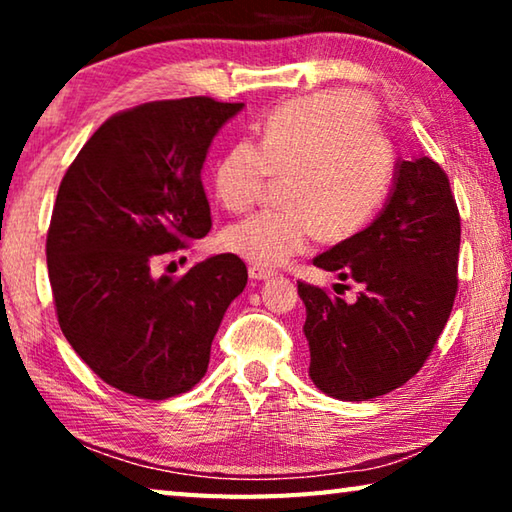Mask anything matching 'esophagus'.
Wrapping results in <instances>:
<instances>
[{
    "label": "esophagus",
    "instance_id": "34e87169",
    "mask_svg": "<svg viewBox=\"0 0 512 512\" xmlns=\"http://www.w3.org/2000/svg\"><path fill=\"white\" fill-rule=\"evenodd\" d=\"M248 275L253 277V280H271V277L275 275V271H271V268H264V266H250L248 268Z\"/></svg>",
    "mask_w": 512,
    "mask_h": 512
}]
</instances>
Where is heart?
<instances>
[{"label": "heart", "mask_w": 512, "mask_h": 512, "mask_svg": "<svg viewBox=\"0 0 512 512\" xmlns=\"http://www.w3.org/2000/svg\"><path fill=\"white\" fill-rule=\"evenodd\" d=\"M393 169L391 142L366 94L323 90L293 99L259 124L255 144L239 140L214 164V192L230 212L253 207L271 176H287V210L228 225L221 244L264 268L302 253L314 235L339 244L375 219Z\"/></svg>", "instance_id": "obj_1"}]
</instances>
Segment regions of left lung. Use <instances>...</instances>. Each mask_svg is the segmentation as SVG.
Masks as SVG:
<instances>
[{
	"label": "left lung",
	"mask_w": 512,
	"mask_h": 512,
	"mask_svg": "<svg viewBox=\"0 0 512 512\" xmlns=\"http://www.w3.org/2000/svg\"><path fill=\"white\" fill-rule=\"evenodd\" d=\"M461 216L445 171L427 155L397 160L377 219L314 259V266L361 284L348 305L298 282L307 320L309 377L345 402L386 395L409 381L452 314Z\"/></svg>",
	"instance_id": "8db88e82"
}]
</instances>
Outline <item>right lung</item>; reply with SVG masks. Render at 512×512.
Listing matches in <instances>:
<instances>
[{
  "mask_svg": "<svg viewBox=\"0 0 512 512\" xmlns=\"http://www.w3.org/2000/svg\"><path fill=\"white\" fill-rule=\"evenodd\" d=\"M244 103L153 101L94 133L60 183L47 268L65 339L97 375L142 400L196 386L230 302L248 282L237 255L173 280L155 259L212 228L201 171L212 140Z\"/></svg>",
  "mask_w": 512,
  "mask_h": 512,
  "instance_id": "right-lung-1",
  "label": "right lung"
}]
</instances>
